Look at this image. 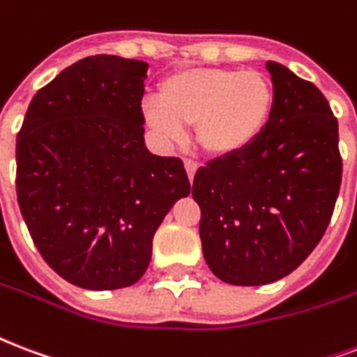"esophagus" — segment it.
<instances>
[{
	"instance_id": "34e87169",
	"label": "esophagus",
	"mask_w": 357,
	"mask_h": 357,
	"mask_svg": "<svg viewBox=\"0 0 357 357\" xmlns=\"http://www.w3.org/2000/svg\"><path fill=\"white\" fill-rule=\"evenodd\" d=\"M185 170H187V176H189V179L192 181V178H195V174H197L198 170V165L195 160L185 159Z\"/></svg>"
}]
</instances>
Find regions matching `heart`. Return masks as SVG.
<instances>
[{"label":"heart","mask_w":357,"mask_h":357,"mask_svg":"<svg viewBox=\"0 0 357 357\" xmlns=\"http://www.w3.org/2000/svg\"><path fill=\"white\" fill-rule=\"evenodd\" d=\"M159 100L144 102V118L167 140H178L195 125L204 153L230 157L262 135L273 108V86L258 70L195 67L160 82Z\"/></svg>","instance_id":"heart-1"}]
</instances>
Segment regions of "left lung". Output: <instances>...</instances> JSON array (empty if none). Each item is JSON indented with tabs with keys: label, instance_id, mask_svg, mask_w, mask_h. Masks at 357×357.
Instances as JSON below:
<instances>
[{
	"label": "left lung",
	"instance_id": "obj_1",
	"mask_svg": "<svg viewBox=\"0 0 357 357\" xmlns=\"http://www.w3.org/2000/svg\"><path fill=\"white\" fill-rule=\"evenodd\" d=\"M266 67L275 100L262 135L209 160L192 181L206 264L238 287L292 273L322 239L341 189L339 123L328 99L284 65Z\"/></svg>",
	"mask_w": 357,
	"mask_h": 357
}]
</instances>
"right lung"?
I'll return each mask as SVG.
<instances>
[{"label": "right lung", "mask_w": 357, "mask_h": 357, "mask_svg": "<svg viewBox=\"0 0 357 357\" xmlns=\"http://www.w3.org/2000/svg\"><path fill=\"white\" fill-rule=\"evenodd\" d=\"M148 63L91 56L37 91L16 136V197L40 257L86 290L146 273L157 228L190 183L144 144Z\"/></svg>", "instance_id": "obj_1"}]
</instances>
